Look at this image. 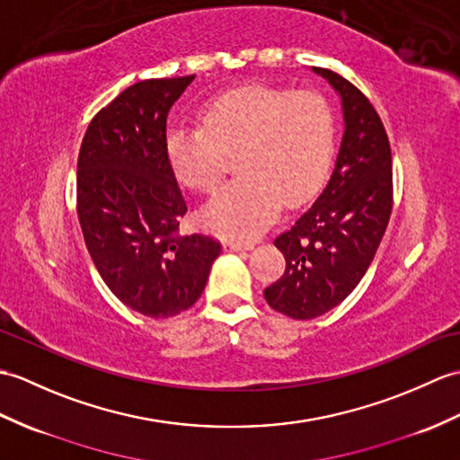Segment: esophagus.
<instances>
[{
	"label": "esophagus",
	"instance_id": "1",
	"mask_svg": "<svg viewBox=\"0 0 460 460\" xmlns=\"http://www.w3.org/2000/svg\"><path fill=\"white\" fill-rule=\"evenodd\" d=\"M254 247L252 243H241V241H226L223 249L226 251H251Z\"/></svg>",
	"mask_w": 460,
	"mask_h": 460
}]
</instances>
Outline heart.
<instances>
[{
	"label": "heart",
	"mask_w": 460,
	"mask_h": 460,
	"mask_svg": "<svg viewBox=\"0 0 460 460\" xmlns=\"http://www.w3.org/2000/svg\"><path fill=\"white\" fill-rule=\"evenodd\" d=\"M204 127H176L168 158L176 176L194 190L217 186L237 156L231 184L199 209V223L223 239H249L280 211L297 206L325 181L335 151V123L327 100L314 90L249 85L213 100Z\"/></svg>",
	"instance_id": "heart-1"
}]
</instances>
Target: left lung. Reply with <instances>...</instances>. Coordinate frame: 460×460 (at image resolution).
Here are the masks:
<instances>
[{"label": "left lung", "mask_w": 460, "mask_h": 460, "mask_svg": "<svg viewBox=\"0 0 460 460\" xmlns=\"http://www.w3.org/2000/svg\"><path fill=\"white\" fill-rule=\"evenodd\" d=\"M312 70L337 92L345 129L327 186L274 241L286 270L264 300L292 319L323 315L355 290L392 213V153L376 110L343 76Z\"/></svg>", "instance_id": "left-lung-1"}]
</instances>
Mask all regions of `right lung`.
Returning a JSON list of instances; mask_svg holds the SVG:
<instances>
[{"label": "right lung", "mask_w": 460, "mask_h": 460, "mask_svg": "<svg viewBox=\"0 0 460 460\" xmlns=\"http://www.w3.org/2000/svg\"><path fill=\"white\" fill-rule=\"evenodd\" d=\"M196 76L137 82L93 117L78 156L85 247L117 300L164 319L191 307L221 244L180 237L188 211L166 148V117Z\"/></svg>", "instance_id": "obj_1"}]
</instances>
